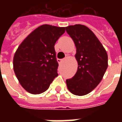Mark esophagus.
Listing matches in <instances>:
<instances>
[{"mask_svg":"<svg viewBox=\"0 0 122 122\" xmlns=\"http://www.w3.org/2000/svg\"><path fill=\"white\" fill-rule=\"evenodd\" d=\"M62 61H63L62 59H57V62H58V63H61Z\"/></svg>","mask_w":122,"mask_h":122,"instance_id":"obj_1","label":"esophagus"}]
</instances>
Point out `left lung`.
<instances>
[{
	"label": "left lung",
	"instance_id": "obj_1",
	"mask_svg": "<svg viewBox=\"0 0 122 122\" xmlns=\"http://www.w3.org/2000/svg\"><path fill=\"white\" fill-rule=\"evenodd\" d=\"M76 48L78 63L76 74L66 80L68 90L72 94L82 96L94 90L102 80L108 67L107 51L92 30L76 24L66 27Z\"/></svg>",
	"mask_w": 122,
	"mask_h": 122
}]
</instances>
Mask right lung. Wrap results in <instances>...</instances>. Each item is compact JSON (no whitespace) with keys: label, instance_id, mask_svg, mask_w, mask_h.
<instances>
[{"label":"right lung","instance_id":"add662e5","mask_svg":"<svg viewBox=\"0 0 122 122\" xmlns=\"http://www.w3.org/2000/svg\"><path fill=\"white\" fill-rule=\"evenodd\" d=\"M65 28L40 25L23 40L15 52V74L21 86L31 94L46 91L58 76L54 46Z\"/></svg>","mask_w":122,"mask_h":122}]
</instances>
